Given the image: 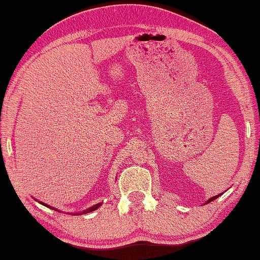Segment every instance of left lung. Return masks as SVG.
Masks as SVG:
<instances>
[{"label": "left lung", "instance_id": "left-lung-1", "mask_svg": "<svg viewBox=\"0 0 260 260\" xmlns=\"http://www.w3.org/2000/svg\"><path fill=\"white\" fill-rule=\"evenodd\" d=\"M220 195H222V193H219V195H216V196H212V197H211V199H209V200L207 201V202H205V204H207V203H209V202H211V201H215V200L217 199V197H219Z\"/></svg>", "mask_w": 260, "mask_h": 260}]
</instances>
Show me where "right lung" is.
I'll return each instance as SVG.
<instances>
[{
  "label": "right lung",
  "instance_id": "right-lung-1",
  "mask_svg": "<svg viewBox=\"0 0 260 260\" xmlns=\"http://www.w3.org/2000/svg\"><path fill=\"white\" fill-rule=\"evenodd\" d=\"M40 203H41V204H43V205H45V207H48V208H50V209H53V210L59 211V210H58V209L53 208V207H50V205L45 204V203H43V202H40ZM102 204H103L102 202H100V203H96V204H94V205H92V207H90L88 209H86V210L80 211V212H75V214H73V215H83V214H88V212H91V211H93V210H96V209H98ZM59 212H60V211H59Z\"/></svg>",
  "mask_w": 260,
  "mask_h": 260
}]
</instances>
